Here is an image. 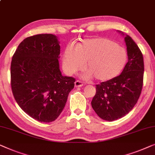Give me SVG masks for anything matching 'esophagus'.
Listing matches in <instances>:
<instances>
[{
    "instance_id": "34e87169",
    "label": "esophagus",
    "mask_w": 155,
    "mask_h": 155,
    "mask_svg": "<svg viewBox=\"0 0 155 155\" xmlns=\"http://www.w3.org/2000/svg\"><path fill=\"white\" fill-rule=\"evenodd\" d=\"M83 85H84L83 84V83L78 80L74 82V86L76 88H79V87H81V86H83Z\"/></svg>"
}]
</instances>
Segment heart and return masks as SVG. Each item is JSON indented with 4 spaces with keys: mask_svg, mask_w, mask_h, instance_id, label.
<instances>
[{
    "mask_svg": "<svg viewBox=\"0 0 155 155\" xmlns=\"http://www.w3.org/2000/svg\"><path fill=\"white\" fill-rule=\"evenodd\" d=\"M127 54L125 49L110 39H86L76 46L65 50L63 66L69 74L81 70L85 64L88 71L85 77L95 78L97 81L112 80L121 73L125 66Z\"/></svg>",
    "mask_w": 155,
    "mask_h": 155,
    "instance_id": "b5f03b06",
    "label": "heart"
}]
</instances>
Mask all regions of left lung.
I'll return each instance as SVG.
<instances>
[{
    "mask_svg": "<svg viewBox=\"0 0 155 155\" xmlns=\"http://www.w3.org/2000/svg\"><path fill=\"white\" fill-rule=\"evenodd\" d=\"M118 32L125 36L128 62L118 77L96 85V93L91 102L98 117L108 121L121 118L134 108L143 84V54L131 37Z\"/></svg>",
    "mask_w": 155,
    "mask_h": 155,
    "instance_id": "obj_1",
    "label": "left lung"
}]
</instances>
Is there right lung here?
<instances>
[{"mask_svg": "<svg viewBox=\"0 0 155 155\" xmlns=\"http://www.w3.org/2000/svg\"><path fill=\"white\" fill-rule=\"evenodd\" d=\"M60 45L53 34H38L20 43L12 57L13 95L24 112L40 122L55 121L62 112L75 78L62 75Z\"/></svg>", "mask_w": 155, "mask_h": 155, "instance_id": "add662e5", "label": "right lung"}]
</instances>
